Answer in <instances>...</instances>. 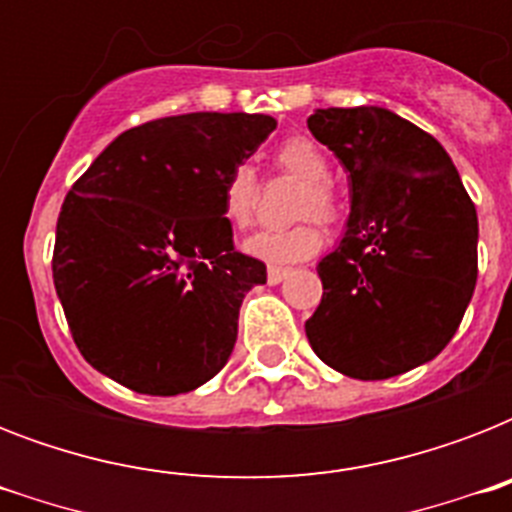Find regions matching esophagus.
<instances>
[{"instance_id":"34e87169","label":"esophagus","mask_w":512,"mask_h":512,"mask_svg":"<svg viewBox=\"0 0 512 512\" xmlns=\"http://www.w3.org/2000/svg\"><path fill=\"white\" fill-rule=\"evenodd\" d=\"M287 276H289L287 268H268V284H271V287L281 284V281L287 279Z\"/></svg>"}]
</instances>
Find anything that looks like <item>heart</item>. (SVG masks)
<instances>
[{
    "label": "heart",
    "instance_id": "1",
    "mask_svg": "<svg viewBox=\"0 0 512 512\" xmlns=\"http://www.w3.org/2000/svg\"><path fill=\"white\" fill-rule=\"evenodd\" d=\"M276 162L287 175L303 180L305 191L300 193L295 215L319 217L324 223L337 217V199L329 188L332 167L319 146L308 138L284 140L276 151ZM223 212L233 228H247L257 212V177L249 164H236L223 183ZM324 244V233L316 223H297L292 228H271L260 231L244 241V252L271 268L303 263L313 257Z\"/></svg>",
    "mask_w": 512,
    "mask_h": 512
}]
</instances>
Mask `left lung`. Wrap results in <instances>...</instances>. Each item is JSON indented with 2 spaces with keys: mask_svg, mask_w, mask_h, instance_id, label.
<instances>
[{
  "mask_svg": "<svg viewBox=\"0 0 512 512\" xmlns=\"http://www.w3.org/2000/svg\"><path fill=\"white\" fill-rule=\"evenodd\" d=\"M313 138L342 162L350 215L316 271L305 335L356 380H388L446 348L478 276V217L444 146L380 106L316 108Z\"/></svg>",
  "mask_w": 512,
  "mask_h": 512,
  "instance_id": "8db88e82",
  "label": "left lung"
}]
</instances>
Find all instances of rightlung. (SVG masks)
<instances>
[{
  "instance_id": "right-lung-1",
  "label": "right lung",
  "mask_w": 512,
  "mask_h": 512,
  "mask_svg": "<svg viewBox=\"0 0 512 512\" xmlns=\"http://www.w3.org/2000/svg\"><path fill=\"white\" fill-rule=\"evenodd\" d=\"M265 114L167 116L122 132L68 191L52 279L76 348L148 396L212 380L231 358L244 295L265 265L233 249L228 172L255 154Z\"/></svg>"
}]
</instances>
